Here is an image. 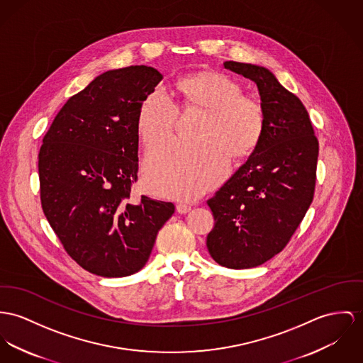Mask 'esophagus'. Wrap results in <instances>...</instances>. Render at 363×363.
Wrapping results in <instances>:
<instances>
[{
  "label": "esophagus",
  "instance_id": "1",
  "mask_svg": "<svg viewBox=\"0 0 363 363\" xmlns=\"http://www.w3.org/2000/svg\"><path fill=\"white\" fill-rule=\"evenodd\" d=\"M191 208H192V207H191L189 204H185V203H179V204L177 206V211H178L179 214H186Z\"/></svg>",
  "mask_w": 363,
  "mask_h": 363
}]
</instances>
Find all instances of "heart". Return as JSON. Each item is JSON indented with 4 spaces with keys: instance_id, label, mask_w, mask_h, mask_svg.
Wrapping results in <instances>:
<instances>
[{
    "instance_id": "obj_1",
    "label": "heart",
    "mask_w": 363,
    "mask_h": 363,
    "mask_svg": "<svg viewBox=\"0 0 363 363\" xmlns=\"http://www.w3.org/2000/svg\"><path fill=\"white\" fill-rule=\"evenodd\" d=\"M178 86L188 105L204 109L195 142L171 140L145 160V182L156 195L195 199L220 184L230 168V156L250 155L262 137L261 104L243 95L240 84L223 73H199ZM178 106L162 85L140 102L137 127L146 149L172 135Z\"/></svg>"
}]
</instances>
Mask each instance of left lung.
I'll use <instances>...</instances> for the list:
<instances>
[{
    "instance_id": "obj_1",
    "label": "left lung",
    "mask_w": 363,
    "mask_h": 363,
    "mask_svg": "<svg viewBox=\"0 0 363 363\" xmlns=\"http://www.w3.org/2000/svg\"><path fill=\"white\" fill-rule=\"evenodd\" d=\"M225 69L254 82L265 127L247 162L207 200L216 225L207 249L232 269L258 267L283 250L315 192L319 142L306 106L262 66L228 60Z\"/></svg>"
}]
</instances>
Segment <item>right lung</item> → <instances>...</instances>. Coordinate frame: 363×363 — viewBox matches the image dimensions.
<instances>
[{"mask_svg": "<svg viewBox=\"0 0 363 363\" xmlns=\"http://www.w3.org/2000/svg\"><path fill=\"white\" fill-rule=\"evenodd\" d=\"M163 76L130 66L98 76L56 114L38 153L43 211L66 252L85 271L123 278L143 268L172 203L142 196L140 102Z\"/></svg>", "mask_w": 363, "mask_h": 363, "instance_id": "1", "label": "right lung"}]
</instances>
